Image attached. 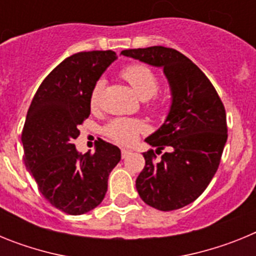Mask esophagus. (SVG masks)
<instances>
[{"mask_svg":"<svg viewBox=\"0 0 256 256\" xmlns=\"http://www.w3.org/2000/svg\"><path fill=\"white\" fill-rule=\"evenodd\" d=\"M130 154H132V151L128 150V148H122V158H123V159L128 158V156H130Z\"/></svg>","mask_w":256,"mask_h":256,"instance_id":"esophagus-1","label":"esophagus"}]
</instances>
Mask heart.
<instances>
[{"instance_id":"b5f03b06","label":"heart","mask_w":256,"mask_h":256,"mask_svg":"<svg viewBox=\"0 0 256 256\" xmlns=\"http://www.w3.org/2000/svg\"><path fill=\"white\" fill-rule=\"evenodd\" d=\"M120 76L124 80L130 83L134 92L146 100V108L152 112H159L162 110V102L154 97L160 88V80L156 73L150 66L144 64H130L120 70ZM105 82L98 79L92 87L90 94V106L92 108H97L100 106L101 94H102ZM148 130V126L142 119L138 118H114L104 126V134L108 140L118 144H132L138 138L141 133Z\"/></svg>"}]
</instances>
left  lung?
Here are the masks:
<instances>
[{"mask_svg": "<svg viewBox=\"0 0 256 256\" xmlns=\"http://www.w3.org/2000/svg\"><path fill=\"white\" fill-rule=\"evenodd\" d=\"M122 55L162 66L170 83V112L146 138L158 150L144 152L146 164L136 187L155 209H180L206 190L218 170L228 137L224 105L209 78L177 50L154 46L124 50ZM156 154L162 155L160 160Z\"/></svg>", "mask_w": 256, "mask_h": 256, "instance_id": "1", "label": "left lung"}]
</instances>
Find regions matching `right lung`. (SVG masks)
Wrapping results in <instances>:
<instances>
[{"label": "right lung", "instance_id": "obj_1", "mask_svg": "<svg viewBox=\"0 0 256 256\" xmlns=\"http://www.w3.org/2000/svg\"><path fill=\"white\" fill-rule=\"evenodd\" d=\"M116 58L108 51H84L65 58L44 79L28 108L22 132L26 166L50 204L70 216L94 209L105 198L120 150L98 140L96 151L76 152L79 126L91 114L92 87Z\"/></svg>", "mask_w": 256, "mask_h": 256}]
</instances>
